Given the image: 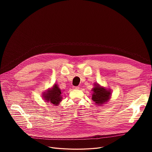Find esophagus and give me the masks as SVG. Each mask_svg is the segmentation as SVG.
Wrapping results in <instances>:
<instances>
[{
	"label": "esophagus",
	"mask_w": 152,
	"mask_h": 152,
	"mask_svg": "<svg viewBox=\"0 0 152 152\" xmlns=\"http://www.w3.org/2000/svg\"><path fill=\"white\" fill-rule=\"evenodd\" d=\"M73 89H79V87L78 86H73Z\"/></svg>",
	"instance_id": "esophagus-1"
}]
</instances>
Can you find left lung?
I'll list each match as a JSON object with an SVG mask.
<instances>
[{
    "instance_id": "left-lung-1",
    "label": "left lung",
    "mask_w": 152,
    "mask_h": 152,
    "mask_svg": "<svg viewBox=\"0 0 152 152\" xmlns=\"http://www.w3.org/2000/svg\"><path fill=\"white\" fill-rule=\"evenodd\" d=\"M93 94L92 99L99 105L103 104L104 102H107L110 97L111 92L105 89L104 87H100L99 84L95 85L93 89Z\"/></svg>"
}]
</instances>
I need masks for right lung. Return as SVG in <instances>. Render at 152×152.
Instances as JSON below:
<instances>
[{
  "label": "right lung",
  "mask_w": 152,
  "mask_h": 152,
  "mask_svg": "<svg viewBox=\"0 0 152 152\" xmlns=\"http://www.w3.org/2000/svg\"><path fill=\"white\" fill-rule=\"evenodd\" d=\"M61 92L57 84H55L52 88L44 94L43 96L44 99L47 102L52 103V104L57 105L61 100Z\"/></svg>",
  "instance_id": "add662e5"
}]
</instances>
